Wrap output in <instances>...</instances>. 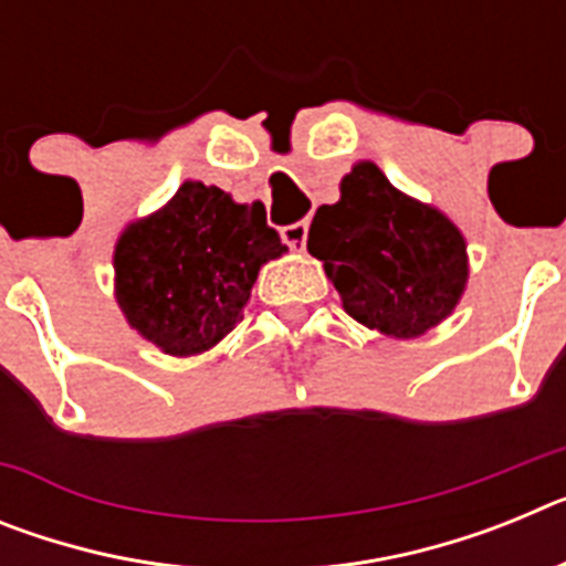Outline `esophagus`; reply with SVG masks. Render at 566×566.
Wrapping results in <instances>:
<instances>
[{
	"label": "esophagus",
	"mask_w": 566,
	"mask_h": 566,
	"mask_svg": "<svg viewBox=\"0 0 566 566\" xmlns=\"http://www.w3.org/2000/svg\"><path fill=\"white\" fill-rule=\"evenodd\" d=\"M280 238H283V243H286L289 249H294V252H303V249H306V238H308V221L289 223V227L280 229Z\"/></svg>",
	"instance_id": "esophagus-1"
}]
</instances>
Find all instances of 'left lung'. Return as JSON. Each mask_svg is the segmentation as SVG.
Returning a JSON list of instances; mask_svg holds the SVG:
<instances>
[{"instance_id":"left-lung-1","label":"left lung","mask_w":566,"mask_h":566,"mask_svg":"<svg viewBox=\"0 0 566 566\" xmlns=\"http://www.w3.org/2000/svg\"><path fill=\"white\" fill-rule=\"evenodd\" d=\"M308 252L323 260L345 312L399 339L439 326L468 283L462 232L391 187L371 161L345 175L337 203L317 209Z\"/></svg>"}]
</instances>
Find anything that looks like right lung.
Instances as JSON below:
<instances>
[{
    "label": "right lung",
    "mask_w": 566,
    "mask_h": 566,
    "mask_svg": "<svg viewBox=\"0 0 566 566\" xmlns=\"http://www.w3.org/2000/svg\"><path fill=\"white\" fill-rule=\"evenodd\" d=\"M283 252L263 203H234L223 189L187 181L167 207L122 232L115 300L144 339L192 357L238 326L260 266Z\"/></svg>",
    "instance_id": "1"
}]
</instances>
